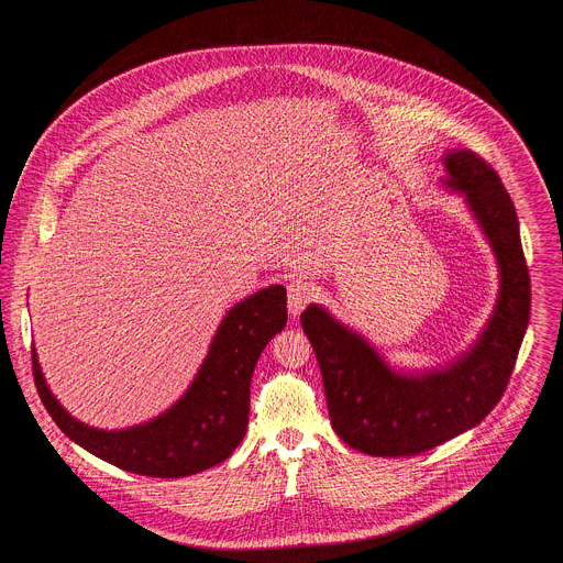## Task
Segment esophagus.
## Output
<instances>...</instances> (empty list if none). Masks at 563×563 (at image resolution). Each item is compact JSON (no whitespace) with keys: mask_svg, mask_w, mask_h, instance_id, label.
Returning a JSON list of instances; mask_svg holds the SVG:
<instances>
[{"mask_svg":"<svg viewBox=\"0 0 563 563\" xmlns=\"http://www.w3.org/2000/svg\"><path fill=\"white\" fill-rule=\"evenodd\" d=\"M311 298H313V285L309 280L294 278L287 285V307L291 316H300Z\"/></svg>","mask_w":563,"mask_h":563,"instance_id":"34e87169","label":"esophagus"}]
</instances>
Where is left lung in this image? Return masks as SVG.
Wrapping results in <instances>:
<instances>
[{"label": "left lung", "instance_id": "1", "mask_svg": "<svg viewBox=\"0 0 563 563\" xmlns=\"http://www.w3.org/2000/svg\"><path fill=\"white\" fill-rule=\"evenodd\" d=\"M441 163L439 185L463 200L499 269V294L476 339L443 365L408 369L391 365L328 307L311 302L300 316L323 374L332 428L369 456H412L478 426L506 391L528 330L530 276L508 191L472 151L445 148Z\"/></svg>", "mask_w": 563, "mask_h": 563}]
</instances>
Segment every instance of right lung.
I'll use <instances>...</instances> for the list:
<instances>
[{
    "label": "right lung",
    "mask_w": 563,
    "mask_h": 563,
    "mask_svg": "<svg viewBox=\"0 0 563 563\" xmlns=\"http://www.w3.org/2000/svg\"><path fill=\"white\" fill-rule=\"evenodd\" d=\"M287 325L283 285L261 289L235 302L220 320L194 380L157 417L120 430L77 421L51 391L33 347V374L40 398L59 430L79 448L120 470L178 478L209 470L245 439L250 385L267 343Z\"/></svg>",
    "instance_id": "obj_1"
}]
</instances>
